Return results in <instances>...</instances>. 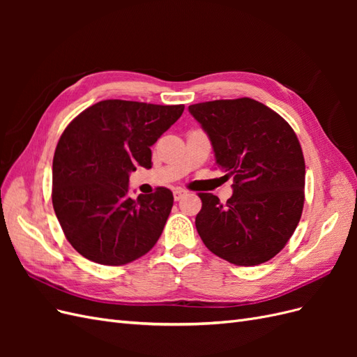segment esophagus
Masks as SVG:
<instances>
[{
	"label": "esophagus",
	"instance_id": "obj_1",
	"mask_svg": "<svg viewBox=\"0 0 357 357\" xmlns=\"http://www.w3.org/2000/svg\"><path fill=\"white\" fill-rule=\"evenodd\" d=\"M172 193H174V199L180 201L183 197L188 195V190L186 189H181V188H176L174 190H172Z\"/></svg>",
	"mask_w": 357,
	"mask_h": 357
}]
</instances>
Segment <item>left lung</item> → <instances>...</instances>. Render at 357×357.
Segmentation results:
<instances>
[{
	"label": "left lung",
	"instance_id": "obj_1",
	"mask_svg": "<svg viewBox=\"0 0 357 357\" xmlns=\"http://www.w3.org/2000/svg\"><path fill=\"white\" fill-rule=\"evenodd\" d=\"M207 132L215 164L234 178L225 204L199 193L195 225L204 244L225 261L253 266L286 245L304 208L305 162L294 129L252 98L189 105Z\"/></svg>",
	"mask_w": 357,
	"mask_h": 357
}]
</instances>
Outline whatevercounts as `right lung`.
I'll use <instances>...</instances> for the list:
<instances>
[{
  "label": "right lung",
  "mask_w": 357,
  "mask_h": 357,
  "mask_svg": "<svg viewBox=\"0 0 357 357\" xmlns=\"http://www.w3.org/2000/svg\"><path fill=\"white\" fill-rule=\"evenodd\" d=\"M185 105L105 100L66 128L53 156L52 202L82 256L125 265L146 255L164 231L174 197L167 188L129 197V174L152 168V147Z\"/></svg>",
  "instance_id": "add662e5"
}]
</instances>
